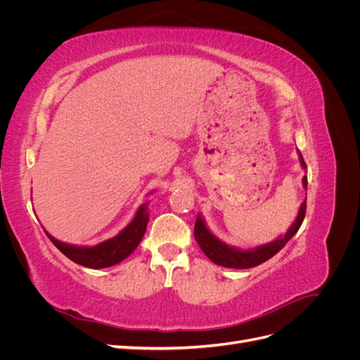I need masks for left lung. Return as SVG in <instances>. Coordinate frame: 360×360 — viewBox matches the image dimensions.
Wrapping results in <instances>:
<instances>
[{
  "mask_svg": "<svg viewBox=\"0 0 360 360\" xmlns=\"http://www.w3.org/2000/svg\"><path fill=\"white\" fill-rule=\"evenodd\" d=\"M297 153H299L302 168L307 169V163H304L300 151H297ZM302 183L304 188L308 186L307 176L303 177ZM304 213H307V201L302 202L296 221L292 222V225L288 228L284 236H279L278 238H275V240H271L266 245L252 248V249L233 248L230 245L224 243L222 240H219V238H217L209 230V228H207L201 214L197 216L193 234H195V240H197V243L202 249V252L209 257L210 261H213L214 264L222 266V267H230V269H250V267L259 266L261 263H264V261L270 259L287 245L290 238L299 231V228L304 219Z\"/></svg>",
  "mask_w": 360,
  "mask_h": 360,
  "instance_id": "8db88e82",
  "label": "left lung"
}]
</instances>
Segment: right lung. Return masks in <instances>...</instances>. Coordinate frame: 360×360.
<instances>
[{
	"label": "right lung",
	"instance_id": "obj_1",
	"mask_svg": "<svg viewBox=\"0 0 360 360\" xmlns=\"http://www.w3.org/2000/svg\"><path fill=\"white\" fill-rule=\"evenodd\" d=\"M147 204H141L135 213V217L130 221L126 228H123L115 237L96 245V246H78L66 242H60L52 237L48 231L46 236L49 240L56 245L61 252L66 255L73 263L90 267V269H105L122 263L130 254L134 252L139 242L143 240L144 233L148 224V209Z\"/></svg>",
	"mask_w": 360,
	"mask_h": 360
}]
</instances>
